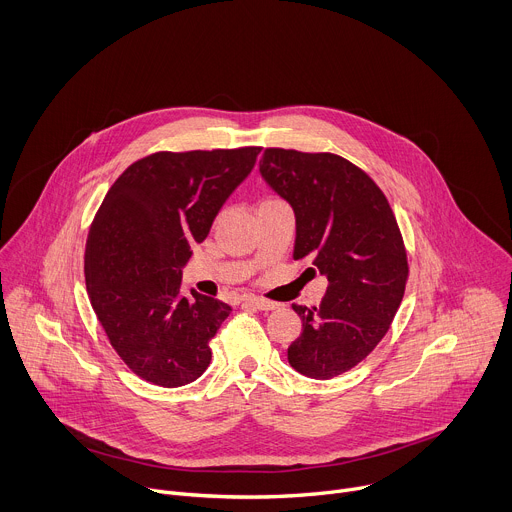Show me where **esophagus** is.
<instances>
[{
  "instance_id": "1",
  "label": "esophagus",
  "mask_w": 512,
  "mask_h": 512,
  "mask_svg": "<svg viewBox=\"0 0 512 512\" xmlns=\"http://www.w3.org/2000/svg\"><path fill=\"white\" fill-rule=\"evenodd\" d=\"M243 304L253 306V308H257L261 312H271V310L277 308L275 302H269V300H263V298H257V296H243Z\"/></svg>"
}]
</instances>
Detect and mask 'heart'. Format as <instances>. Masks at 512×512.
I'll use <instances>...</instances> for the list:
<instances>
[{"instance_id":"obj_1","label":"heart","mask_w":512,"mask_h":512,"mask_svg":"<svg viewBox=\"0 0 512 512\" xmlns=\"http://www.w3.org/2000/svg\"><path fill=\"white\" fill-rule=\"evenodd\" d=\"M277 202H279V200H273V198H267V200H263V202H261V204H277Z\"/></svg>"}]
</instances>
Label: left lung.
<instances>
[{"instance_id": "obj_1", "label": "left lung", "mask_w": 512, "mask_h": 512, "mask_svg": "<svg viewBox=\"0 0 512 512\" xmlns=\"http://www.w3.org/2000/svg\"><path fill=\"white\" fill-rule=\"evenodd\" d=\"M259 172L296 214L294 259L328 279L318 308L294 304L302 334L287 360L310 379L338 377L387 334L405 294L407 255L381 188L334 154L265 150Z\"/></svg>"}]
</instances>
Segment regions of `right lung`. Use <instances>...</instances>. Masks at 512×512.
<instances>
[{"mask_svg": "<svg viewBox=\"0 0 512 512\" xmlns=\"http://www.w3.org/2000/svg\"><path fill=\"white\" fill-rule=\"evenodd\" d=\"M259 152H158L109 188L87 239V291L111 346L143 381L182 387L210 364L208 342L231 306L196 289L186 296L182 267Z\"/></svg>", "mask_w": 512, "mask_h": 512, "instance_id": "right-lung-1", "label": "right lung"}]
</instances>
